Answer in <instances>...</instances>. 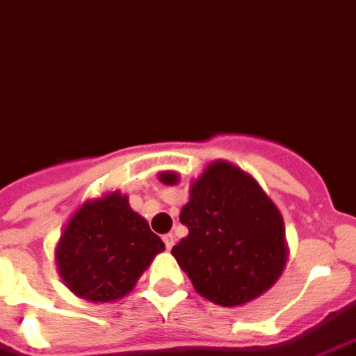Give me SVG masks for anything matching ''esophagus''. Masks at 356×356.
Returning a JSON list of instances; mask_svg holds the SVG:
<instances>
[{
  "mask_svg": "<svg viewBox=\"0 0 356 356\" xmlns=\"http://www.w3.org/2000/svg\"><path fill=\"white\" fill-rule=\"evenodd\" d=\"M163 241H165V246H167L168 250H170V248H172V246H175V235H172V233H167V235H163Z\"/></svg>",
  "mask_w": 356,
  "mask_h": 356,
  "instance_id": "34e87169",
  "label": "esophagus"
}]
</instances>
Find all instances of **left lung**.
<instances>
[{
  "instance_id": "obj_1",
  "label": "left lung",
  "mask_w": 356,
  "mask_h": 356,
  "mask_svg": "<svg viewBox=\"0 0 356 356\" xmlns=\"http://www.w3.org/2000/svg\"><path fill=\"white\" fill-rule=\"evenodd\" d=\"M159 180L175 186L180 178L167 170ZM180 222L188 237L172 256L210 302L245 305L281 277L288 256L281 212L260 184L232 163L214 161L204 168L191 184Z\"/></svg>"
}]
</instances>
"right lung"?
Here are the masks:
<instances>
[{"label":"right lung","instance_id":"obj_1","mask_svg":"<svg viewBox=\"0 0 356 356\" xmlns=\"http://www.w3.org/2000/svg\"><path fill=\"white\" fill-rule=\"evenodd\" d=\"M165 245L127 195L111 191L83 203L54 250L58 273L77 298L95 303L121 300Z\"/></svg>","mask_w":356,"mask_h":356}]
</instances>
